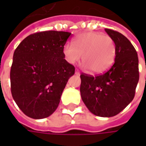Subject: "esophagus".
<instances>
[{
  "label": "esophagus",
  "instance_id": "34e87169",
  "mask_svg": "<svg viewBox=\"0 0 146 146\" xmlns=\"http://www.w3.org/2000/svg\"><path fill=\"white\" fill-rule=\"evenodd\" d=\"M75 74L76 75H80V71L78 70H76V72H75Z\"/></svg>",
  "mask_w": 146,
  "mask_h": 146
}]
</instances>
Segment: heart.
<instances>
[{
  "label": "heart",
  "mask_w": 146,
  "mask_h": 146,
  "mask_svg": "<svg viewBox=\"0 0 146 146\" xmlns=\"http://www.w3.org/2000/svg\"><path fill=\"white\" fill-rule=\"evenodd\" d=\"M66 60L76 63L82 55L83 66L92 73L100 74L113 66L116 58V45L110 36L97 32L80 34L63 48Z\"/></svg>",
  "instance_id": "heart-1"
}]
</instances>
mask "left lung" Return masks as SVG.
<instances>
[{
	"mask_svg": "<svg viewBox=\"0 0 146 146\" xmlns=\"http://www.w3.org/2000/svg\"><path fill=\"white\" fill-rule=\"evenodd\" d=\"M116 45L115 62L101 75H80V95L89 111L95 116L111 117L124 110L135 97L139 80L137 51L119 32L105 29Z\"/></svg>",
	"mask_w": 146,
	"mask_h": 146,
	"instance_id": "1",
	"label": "left lung"
}]
</instances>
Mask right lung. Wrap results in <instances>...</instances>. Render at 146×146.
<instances>
[{
	"instance_id": "obj_1",
	"label": "right lung",
	"mask_w": 146,
	"mask_h": 146,
	"mask_svg": "<svg viewBox=\"0 0 146 146\" xmlns=\"http://www.w3.org/2000/svg\"><path fill=\"white\" fill-rule=\"evenodd\" d=\"M71 33L44 31L31 34L19 44L10 72L11 92L24 114L43 119L56 110L75 68L64 58Z\"/></svg>"
}]
</instances>
